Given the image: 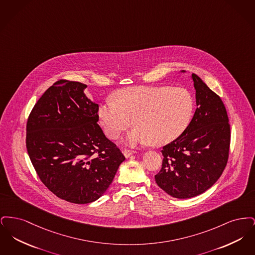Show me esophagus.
Listing matches in <instances>:
<instances>
[{"mask_svg":"<svg viewBox=\"0 0 255 255\" xmlns=\"http://www.w3.org/2000/svg\"><path fill=\"white\" fill-rule=\"evenodd\" d=\"M122 153H123V155H124L126 158H129L132 154L135 153V151H134V150H131V149H128V148H124V149L122 150Z\"/></svg>","mask_w":255,"mask_h":255,"instance_id":"esophagus-1","label":"esophagus"}]
</instances>
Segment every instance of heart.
I'll return each mask as SVG.
<instances>
[{"label":"heart","instance_id":"obj_1","mask_svg":"<svg viewBox=\"0 0 255 255\" xmlns=\"http://www.w3.org/2000/svg\"><path fill=\"white\" fill-rule=\"evenodd\" d=\"M115 97L100 105V123L112 138L134 123L137 127L128 137L132 144L168 143L185 130L194 110L193 97L182 88L136 86L120 90Z\"/></svg>","mask_w":255,"mask_h":255}]
</instances>
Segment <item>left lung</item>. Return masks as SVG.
<instances>
[{
	"label": "left lung",
	"mask_w": 255,
	"mask_h": 255,
	"mask_svg": "<svg viewBox=\"0 0 255 255\" xmlns=\"http://www.w3.org/2000/svg\"><path fill=\"white\" fill-rule=\"evenodd\" d=\"M197 109L183 133L163 146L158 186L178 199L202 194L218 181L230 155L231 126L226 107L195 73Z\"/></svg>",
	"instance_id": "left-lung-1"
}]
</instances>
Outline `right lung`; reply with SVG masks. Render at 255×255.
<instances>
[{"mask_svg":"<svg viewBox=\"0 0 255 255\" xmlns=\"http://www.w3.org/2000/svg\"><path fill=\"white\" fill-rule=\"evenodd\" d=\"M87 85L60 79L44 93L26 122L25 145L38 177L58 198L88 204L108 189L125 157L97 124Z\"/></svg>","mask_w":255,"mask_h":255,"instance_id":"1","label":"right lung"}]
</instances>
